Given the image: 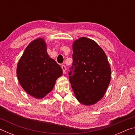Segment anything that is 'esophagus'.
Instances as JSON below:
<instances>
[{"label":"esophagus","mask_w":135,"mask_h":135,"mask_svg":"<svg viewBox=\"0 0 135 135\" xmlns=\"http://www.w3.org/2000/svg\"><path fill=\"white\" fill-rule=\"evenodd\" d=\"M61 67H62V69L63 71V74H65V70H66V67L64 65H62L61 66Z\"/></svg>","instance_id":"1"}]
</instances>
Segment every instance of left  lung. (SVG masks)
<instances>
[{
  "label": "left lung",
  "mask_w": 135,
  "mask_h": 135,
  "mask_svg": "<svg viewBox=\"0 0 135 135\" xmlns=\"http://www.w3.org/2000/svg\"><path fill=\"white\" fill-rule=\"evenodd\" d=\"M71 86L77 100L92 105L104 97L111 81V69L104 50L90 38L82 37L73 43Z\"/></svg>",
  "instance_id": "1"
}]
</instances>
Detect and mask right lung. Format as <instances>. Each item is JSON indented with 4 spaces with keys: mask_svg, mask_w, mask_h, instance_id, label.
I'll return each mask as SVG.
<instances>
[{
    "mask_svg": "<svg viewBox=\"0 0 135 135\" xmlns=\"http://www.w3.org/2000/svg\"><path fill=\"white\" fill-rule=\"evenodd\" d=\"M17 75L20 85L29 95L42 99L53 89L62 70L49 56L44 38L39 37L25 49L18 62Z\"/></svg>",
    "mask_w": 135,
    "mask_h": 135,
    "instance_id": "obj_1",
    "label": "right lung"
}]
</instances>
